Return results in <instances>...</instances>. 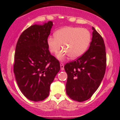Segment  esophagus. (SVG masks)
<instances>
[{
	"mask_svg": "<svg viewBox=\"0 0 120 120\" xmlns=\"http://www.w3.org/2000/svg\"><path fill=\"white\" fill-rule=\"evenodd\" d=\"M64 64L63 63H60V68H61V70H64Z\"/></svg>",
	"mask_w": 120,
	"mask_h": 120,
	"instance_id": "1",
	"label": "esophagus"
}]
</instances>
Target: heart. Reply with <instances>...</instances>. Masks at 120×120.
Wrapping results in <instances>:
<instances>
[{
    "mask_svg": "<svg viewBox=\"0 0 120 120\" xmlns=\"http://www.w3.org/2000/svg\"><path fill=\"white\" fill-rule=\"evenodd\" d=\"M54 37L48 38L47 43L50 52L57 54L61 49L63 50L57 57L63 60L69 56L71 59L79 57L85 52L90 42L91 35L88 30L80 27L66 26L57 30Z\"/></svg>",
    "mask_w": 120,
    "mask_h": 120,
    "instance_id": "obj_1",
    "label": "heart"
}]
</instances>
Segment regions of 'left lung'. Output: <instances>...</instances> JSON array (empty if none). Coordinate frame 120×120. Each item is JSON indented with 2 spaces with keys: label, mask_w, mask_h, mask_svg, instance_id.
Instances as JSON below:
<instances>
[{
  "label": "left lung",
  "mask_w": 120,
  "mask_h": 120,
  "mask_svg": "<svg viewBox=\"0 0 120 120\" xmlns=\"http://www.w3.org/2000/svg\"><path fill=\"white\" fill-rule=\"evenodd\" d=\"M92 38L88 50L75 61L64 66L67 74L66 93L72 100L85 101L100 86L106 67V54L102 37L92 27Z\"/></svg>",
  "instance_id": "8db88e82"
}]
</instances>
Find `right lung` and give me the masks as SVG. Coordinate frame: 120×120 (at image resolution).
<instances>
[{
	"label": "right lung",
	"mask_w": 120,
	"mask_h": 120,
	"mask_svg": "<svg viewBox=\"0 0 120 120\" xmlns=\"http://www.w3.org/2000/svg\"><path fill=\"white\" fill-rule=\"evenodd\" d=\"M52 21L34 24L20 35L14 54V73L22 94L39 101L49 96L50 86L60 70L59 61L50 54L48 38Z\"/></svg>",
	"instance_id": "1"
}]
</instances>
